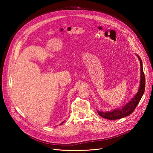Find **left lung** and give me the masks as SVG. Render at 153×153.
Masks as SVG:
<instances>
[{"label": "left lung", "mask_w": 153, "mask_h": 153, "mask_svg": "<svg viewBox=\"0 0 153 153\" xmlns=\"http://www.w3.org/2000/svg\"><path fill=\"white\" fill-rule=\"evenodd\" d=\"M135 55L138 58V60H139L140 64V80L139 88H138V92L131 99V100H129V102L123 106V107L115 108L111 111H108V112H103V111H100L98 110H97V112H98V114L101 117L109 120H115L126 117L128 115H130L133 112L134 110L135 109L136 106H137L138 103H139V101L141 100L143 93H144L146 79L144 73H143V71L142 60L140 57L138 56V54Z\"/></svg>", "instance_id": "left-lung-1"}]
</instances>
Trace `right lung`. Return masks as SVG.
I'll return each instance as SVG.
<instances>
[{
  "mask_svg": "<svg viewBox=\"0 0 153 153\" xmlns=\"http://www.w3.org/2000/svg\"><path fill=\"white\" fill-rule=\"evenodd\" d=\"M64 121H63V122H62V123H61V124H60V125H61V124H63V123H64Z\"/></svg>",
  "mask_w": 153,
  "mask_h": 153,
  "instance_id": "obj_1",
  "label": "right lung"
}]
</instances>
